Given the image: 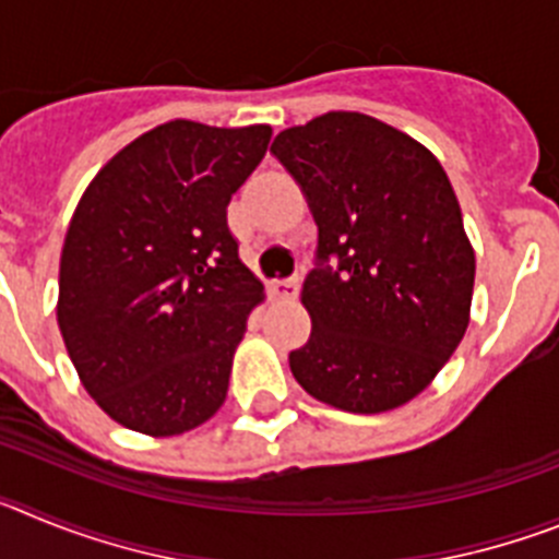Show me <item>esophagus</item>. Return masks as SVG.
I'll list each match as a JSON object with an SVG mask.
<instances>
[{
  "label": "esophagus",
  "mask_w": 559,
  "mask_h": 559,
  "mask_svg": "<svg viewBox=\"0 0 559 559\" xmlns=\"http://www.w3.org/2000/svg\"><path fill=\"white\" fill-rule=\"evenodd\" d=\"M269 294L274 296V299H280V302H290V299H296V294H299V283H296V280H274V283L269 285Z\"/></svg>",
  "instance_id": "obj_1"
}]
</instances>
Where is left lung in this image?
<instances>
[{
    "instance_id": "8db88e82",
    "label": "left lung",
    "mask_w": 559,
    "mask_h": 559,
    "mask_svg": "<svg viewBox=\"0 0 559 559\" xmlns=\"http://www.w3.org/2000/svg\"><path fill=\"white\" fill-rule=\"evenodd\" d=\"M271 153L319 226L322 265L302 285L313 330L288 355L296 383L341 412L406 406L471 324L476 251L448 173L423 142L358 111L285 128Z\"/></svg>"
}]
</instances>
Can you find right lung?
<instances>
[{
  "label": "right lung",
  "instance_id": "add662e5",
  "mask_svg": "<svg viewBox=\"0 0 559 559\" xmlns=\"http://www.w3.org/2000/svg\"><path fill=\"white\" fill-rule=\"evenodd\" d=\"M271 126L170 120L88 181L58 271V328L97 406L147 437L215 417L251 310L226 206L263 162Z\"/></svg>",
  "mask_w": 559,
  "mask_h": 559
}]
</instances>
